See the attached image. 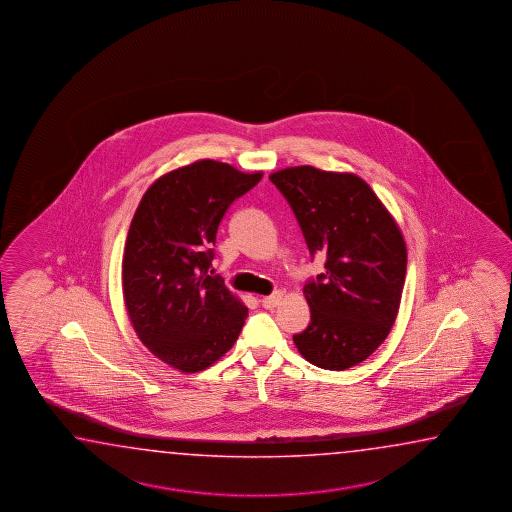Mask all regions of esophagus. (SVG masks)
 Masks as SVG:
<instances>
[{
  "instance_id": "obj_1",
  "label": "esophagus",
  "mask_w": 512,
  "mask_h": 512,
  "mask_svg": "<svg viewBox=\"0 0 512 512\" xmlns=\"http://www.w3.org/2000/svg\"><path fill=\"white\" fill-rule=\"evenodd\" d=\"M281 298H283V294L280 291L274 292L271 296H263L261 298V305L265 307V309H274V307H278L280 305Z\"/></svg>"
}]
</instances>
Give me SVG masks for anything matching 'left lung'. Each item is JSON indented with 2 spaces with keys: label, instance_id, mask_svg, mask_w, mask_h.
Here are the masks:
<instances>
[{
  "label": "left lung",
  "instance_id": "8db88e82",
  "mask_svg": "<svg viewBox=\"0 0 512 512\" xmlns=\"http://www.w3.org/2000/svg\"><path fill=\"white\" fill-rule=\"evenodd\" d=\"M269 180L291 203L312 256L327 258V271L303 287L311 323L292 340L312 365L345 371L380 347L398 316L407 272L403 234L352 172L300 165Z\"/></svg>",
  "mask_w": 512,
  "mask_h": 512
}]
</instances>
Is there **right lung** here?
<instances>
[{
  "mask_svg": "<svg viewBox=\"0 0 512 512\" xmlns=\"http://www.w3.org/2000/svg\"><path fill=\"white\" fill-rule=\"evenodd\" d=\"M261 178L194 161L154 181L134 212L121 261L125 309L141 343L176 371H205L240 336L249 309L209 276L211 245L232 201Z\"/></svg>",
  "mask_w": 512,
  "mask_h": 512,
  "instance_id": "obj_1",
  "label": "right lung"
}]
</instances>
